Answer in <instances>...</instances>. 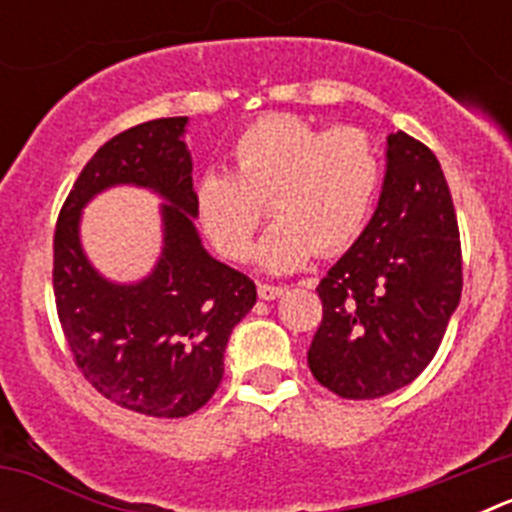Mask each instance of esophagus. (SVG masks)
Wrapping results in <instances>:
<instances>
[{
  "label": "esophagus",
  "mask_w": 512,
  "mask_h": 512,
  "mask_svg": "<svg viewBox=\"0 0 512 512\" xmlns=\"http://www.w3.org/2000/svg\"><path fill=\"white\" fill-rule=\"evenodd\" d=\"M284 295V287H279V284H266V282H259V297L261 300H277V297Z\"/></svg>",
  "instance_id": "1"
}]
</instances>
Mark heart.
Returning <instances> with one entry per match:
<instances>
[{"label":"heart","mask_w":512,"mask_h":512,"mask_svg":"<svg viewBox=\"0 0 512 512\" xmlns=\"http://www.w3.org/2000/svg\"><path fill=\"white\" fill-rule=\"evenodd\" d=\"M233 171L210 169L194 184V212L225 259H246L264 205L277 223L256 248L269 271L346 251L364 233L382 161L356 128L323 130L297 115H266L235 135Z\"/></svg>","instance_id":"heart-1"}]
</instances>
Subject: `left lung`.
<instances>
[{"label":"left lung","instance_id":"obj_1","mask_svg":"<svg viewBox=\"0 0 512 512\" xmlns=\"http://www.w3.org/2000/svg\"><path fill=\"white\" fill-rule=\"evenodd\" d=\"M461 241L438 158L408 133L387 138L372 220L318 284L323 320L312 377L346 400H374L431 364L461 297Z\"/></svg>","mask_w":512,"mask_h":512}]
</instances>
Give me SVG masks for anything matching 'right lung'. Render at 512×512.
I'll use <instances>...</instances> for the list:
<instances>
[{
  "instance_id": "right-lung-1",
  "label": "right lung",
  "mask_w": 512,
  "mask_h": 512,
  "mask_svg": "<svg viewBox=\"0 0 512 512\" xmlns=\"http://www.w3.org/2000/svg\"><path fill=\"white\" fill-rule=\"evenodd\" d=\"M187 117L143 122L107 140L87 161L53 235V295L74 364L99 395L153 418L200 410L223 382L233 328L256 302V284L212 259L194 228ZM115 183L165 197V248L135 285L107 283L78 241L83 205Z\"/></svg>"
}]
</instances>
